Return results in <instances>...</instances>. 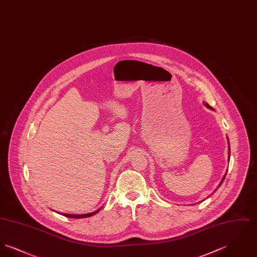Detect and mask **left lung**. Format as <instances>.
I'll return each instance as SVG.
<instances>
[{"label":"left lung","instance_id":"left-lung-1","mask_svg":"<svg viewBox=\"0 0 257 257\" xmlns=\"http://www.w3.org/2000/svg\"><path fill=\"white\" fill-rule=\"evenodd\" d=\"M204 105H205V106H206V107H207L208 109H210V110H214V109H213V108H212V107H211V106H210V105H208L207 103H204ZM227 142H228V146H229V140H228V138H227ZM229 158H230V147H228V162H229ZM226 173H227V171H226V172H225V174H224V175H223V177H222V179H221V181H220V184H219V186H218V188H217V189H215V191H214V192H213V194H214V193H215V192H216V191H217V190H218V189H219V188H220V185H221V184H222V182H223V180H224V178H225V176H226ZM203 200H204V199H203Z\"/></svg>","mask_w":257,"mask_h":257}]
</instances>
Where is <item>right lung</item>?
<instances>
[{
	"instance_id": "1",
	"label": "right lung",
	"mask_w": 257,
	"mask_h": 257,
	"mask_svg": "<svg viewBox=\"0 0 257 257\" xmlns=\"http://www.w3.org/2000/svg\"><path fill=\"white\" fill-rule=\"evenodd\" d=\"M102 207L99 208L97 209L96 211H94V212H91V213H87V214H79V215H77V214H67V213H60V212H58L59 214H61L62 216H64V217H67V218H73V219H83V218H88V217H91V216H93V215H95V214H97L98 212H99V210L101 209ZM54 211V210H53ZM56 212V211H55Z\"/></svg>"
}]
</instances>
